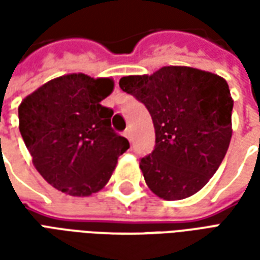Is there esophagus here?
Instances as JSON below:
<instances>
[{
    "mask_svg": "<svg viewBox=\"0 0 260 260\" xmlns=\"http://www.w3.org/2000/svg\"><path fill=\"white\" fill-rule=\"evenodd\" d=\"M124 136L128 141H131V128H126V129L124 131Z\"/></svg>",
    "mask_w": 260,
    "mask_h": 260,
    "instance_id": "34e87169",
    "label": "esophagus"
}]
</instances>
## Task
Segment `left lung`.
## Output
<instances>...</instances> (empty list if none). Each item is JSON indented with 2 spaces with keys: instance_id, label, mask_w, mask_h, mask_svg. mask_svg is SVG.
I'll list each match as a JSON object with an SVG mask.
<instances>
[{
  "instance_id": "1",
  "label": "left lung",
  "mask_w": 260,
  "mask_h": 260,
  "mask_svg": "<svg viewBox=\"0 0 260 260\" xmlns=\"http://www.w3.org/2000/svg\"><path fill=\"white\" fill-rule=\"evenodd\" d=\"M119 87L152 115L156 145L139 163L150 191L166 201L201 191L231 141L234 102L227 82L191 67H163L153 75L124 76Z\"/></svg>"
}]
</instances>
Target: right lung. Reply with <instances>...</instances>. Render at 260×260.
Returning <instances> with one entry per match:
<instances>
[{"instance_id": "obj_1", "label": "right lung", "mask_w": 260, "mask_h": 260, "mask_svg": "<svg viewBox=\"0 0 260 260\" xmlns=\"http://www.w3.org/2000/svg\"><path fill=\"white\" fill-rule=\"evenodd\" d=\"M110 78L59 76L40 86L18 108L19 131L33 164L55 189L89 196L106 185L129 142L111 128L114 111L100 103Z\"/></svg>"}]
</instances>
